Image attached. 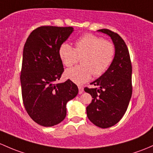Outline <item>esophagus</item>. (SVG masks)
Listing matches in <instances>:
<instances>
[{"label": "esophagus", "mask_w": 153, "mask_h": 153, "mask_svg": "<svg viewBox=\"0 0 153 153\" xmlns=\"http://www.w3.org/2000/svg\"><path fill=\"white\" fill-rule=\"evenodd\" d=\"M78 89H79V91H78V93H79V94H81L82 93H83V86H78Z\"/></svg>", "instance_id": "1"}]
</instances>
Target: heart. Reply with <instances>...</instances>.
<instances>
[{"label": "heart", "instance_id": "b5f03b06", "mask_svg": "<svg viewBox=\"0 0 153 153\" xmlns=\"http://www.w3.org/2000/svg\"><path fill=\"white\" fill-rule=\"evenodd\" d=\"M59 57L66 67H72L80 58L82 66L67 69L64 75L77 84L89 81L92 75L100 77L107 71L115 56V47L111 42L92 34L78 39L75 48L64 42L59 50Z\"/></svg>", "mask_w": 153, "mask_h": 153}]
</instances>
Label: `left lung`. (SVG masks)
<instances>
[{"mask_svg": "<svg viewBox=\"0 0 153 153\" xmlns=\"http://www.w3.org/2000/svg\"><path fill=\"white\" fill-rule=\"evenodd\" d=\"M109 36L115 47L113 62L103 75L91 83L95 88L84 91L92 97L86 107L89 120L96 126L107 128L123 118L132 95V65L129 51L118 33L108 29H100Z\"/></svg>", "mask_w": 153, "mask_h": 153, "instance_id": "left-lung-1", "label": "left lung"}]
</instances>
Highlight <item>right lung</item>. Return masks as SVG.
Returning <instances> with one entry per match:
<instances>
[{
  "label": "right lung",
  "instance_id": "obj_1",
  "mask_svg": "<svg viewBox=\"0 0 153 153\" xmlns=\"http://www.w3.org/2000/svg\"><path fill=\"white\" fill-rule=\"evenodd\" d=\"M73 30L72 27H39L24 45L20 75L22 101L30 118L42 126L51 127L63 121L67 102L78 93V86L70 80L56 83L64 72L59 48Z\"/></svg>",
  "mask_w": 153,
  "mask_h": 153
}]
</instances>
